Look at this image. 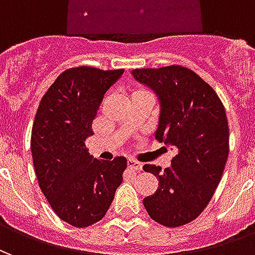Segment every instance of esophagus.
<instances>
[{"label":"esophagus","instance_id":"34e87169","mask_svg":"<svg viewBox=\"0 0 255 255\" xmlns=\"http://www.w3.org/2000/svg\"><path fill=\"white\" fill-rule=\"evenodd\" d=\"M127 166L128 169H131V171H142V164L135 160H128Z\"/></svg>","mask_w":255,"mask_h":255}]
</instances>
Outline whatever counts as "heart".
<instances>
[{
  "label": "heart",
  "instance_id": "b5f03b06",
  "mask_svg": "<svg viewBox=\"0 0 255 255\" xmlns=\"http://www.w3.org/2000/svg\"><path fill=\"white\" fill-rule=\"evenodd\" d=\"M136 94H151V93H150V91L147 89H143V87H139V89H136L132 93V95H136Z\"/></svg>",
  "mask_w": 255,
  "mask_h": 255
}]
</instances>
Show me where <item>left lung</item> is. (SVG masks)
<instances>
[{
    "mask_svg": "<svg viewBox=\"0 0 255 255\" xmlns=\"http://www.w3.org/2000/svg\"><path fill=\"white\" fill-rule=\"evenodd\" d=\"M132 75L158 95L155 139L176 153L169 168L143 166L158 179L157 191L143 205L158 224L182 227L205 210L223 176L230 151L224 105L213 87L187 67L139 68Z\"/></svg>",
    "mask_w": 255,
    "mask_h": 255,
    "instance_id": "8db88e82",
    "label": "left lung"
}]
</instances>
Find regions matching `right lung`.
I'll return each instance as SVG.
<instances>
[{
	"mask_svg": "<svg viewBox=\"0 0 255 255\" xmlns=\"http://www.w3.org/2000/svg\"><path fill=\"white\" fill-rule=\"evenodd\" d=\"M124 69L75 67L60 73L42 97L31 131L38 183L47 202L68 224L86 228L104 219L127 160L93 158L86 139L108 89Z\"/></svg>",
	"mask_w": 255,
	"mask_h": 255,
	"instance_id": "1",
	"label": "right lung"
}]
</instances>
